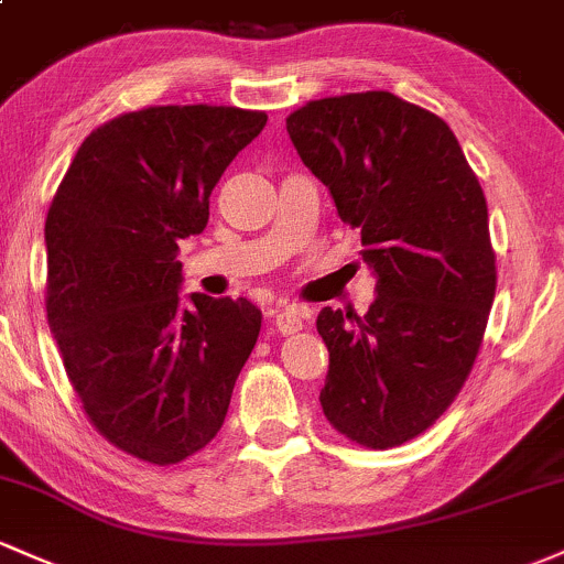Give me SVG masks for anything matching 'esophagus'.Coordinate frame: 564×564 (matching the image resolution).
Masks as SVG:
<instances>
[{
    "mask_svg": "<svg viewBox=\"0 0 564 564\" xmlns=\"http://www.w3.org/2000/svg\"><path fill=\"white\" fill-rule=\"evenodd\" d=\"M272 318H275V326L281 334H296L305 324L307 311L302 305H275Z\"/></svg>",
    "mask_w": 564,
    "mask_h": 564,
    "instance_id": "1",
    "label": "esophagus"
}]
</instances>
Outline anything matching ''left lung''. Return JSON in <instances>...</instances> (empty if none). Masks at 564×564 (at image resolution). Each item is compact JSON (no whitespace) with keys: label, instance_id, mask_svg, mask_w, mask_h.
Segmentation results:
<instances>
[{"label":"left lung","instance_id":"8db88e82","mask_svg":"<svg viewBox=\"0 0 564 564\" xmlns=\"http://www.w3.org/2000/svg\"><path fill=\"white\" fill-rule=\"evenodd\" d=\"M302 163L361 232L377 278L364 315L324 307L326 420L388 449L442 417L471 372L495 300L487 200L447 122L388 90L305 104L286 117Z\"/></svg>","mask_w":564,"mask_h":564}]
</instances>
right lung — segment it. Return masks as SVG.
<instances>
[{
	"mask_svg": "<svg viewBox=\"0 0 564 564\" xmlns=\"http://www.w3.org/2000/svg\"><path fill=\"white\" fill-rule=\"evenodd\" d=\"M264 122L208 104L128 111L83 141L47 212V324L74 393L104 438L154 466L219 433L262 329L243 296L182 307L176 251Z\"/></svg>",
	"mask_w": 564,
	"mask_h": 564,
	"instance_id": "obj_1",
	"label": "right lung"
}]
</instances>
